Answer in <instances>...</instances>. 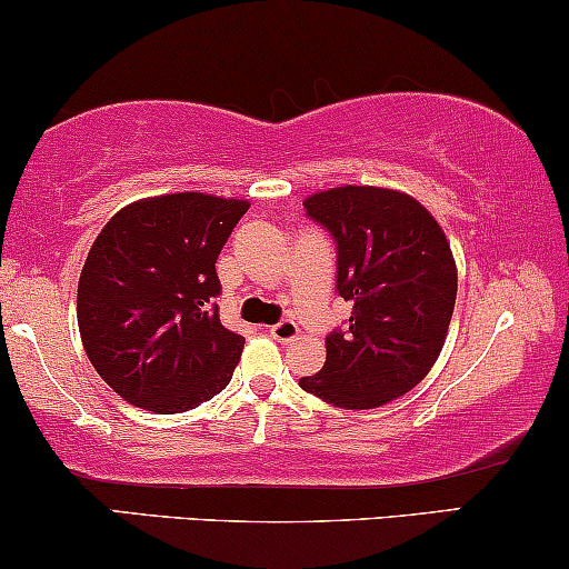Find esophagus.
<instances>
[{
  "label": "esophagus",
  "mask_w": 569,
  "mask_h": 569,
  "mask_svg": "<svg viewBox=\"0 0 569 569\" xmlns=\"http://www.w3.org/2000/svg\"><path fill=\"white\" fill-rule=\"evenodd\" d=\"M298 325L292 319H282V321H277V325H271L269 327V335L277 342H292L298 338Z\"/></svg>",
  "instance_id": "obj_1"
}]
</instances>
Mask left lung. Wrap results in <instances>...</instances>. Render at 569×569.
Here are the masks:
<instances>
[{
  "label": "left lung",
  "mask_w": 569,
  "mask_h": 569,
  "mask_svg": "<svg viewBox=\"0 0 569 569\" xmlns=\"http://www.w3.org/2000/svg\"><path fill=\"white\" fill-rule=\"evenodd\" d=\"M338 248V296L353 303L327 335L319 375L300 388L340 409H377L417 388L438 361L456 303L443 229L409 194L335 187L303 202Z\"/></svg>",
  "instance_id": "8db88e82"
}]
</instances>
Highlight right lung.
<instances>
[{
	"instance_id": "1",
	"label": "right lung",
	"mask_w": 569,
	"mask_h": 569,
	"mask_svg": "<svg viewBox=\"0 0 569 569\" xmlns=\"http://www.w3.org/2000/svg\"><path fill=\"white\" fill-rule=\"evenodd\" d=\"M248 208L179 192L131 202L104 223L76 308L91 367L123 401L179 413L229 385L244 338L219 319L216 258Z\"/></svg>"
}]
</instances>
